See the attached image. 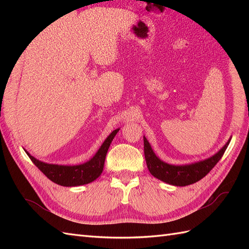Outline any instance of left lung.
Segmentation results:
<instances>
[{"instance_id":"1","label":"left lung","mask_w":249,"mask_h":249,"mask_svg":"<svg viewBox=\"0 0 249 249\" xmlns=\"http://www.w3.org/2000/svg\"><path fill=\"white\" fill-rule=\"evenodd\" d=\"M230 140L231 139L228 140V142L223 146V149H220L212 157L206 158L204 160L189 163V165L177 166L160 160L155 155V153L153 152L149 141L146 140L145 137H143L146 166L149 168V171L152 176L160 179V181L174 185V186H187V185L200 181L201 178H204L212 170L216 163L223 157L226 149L230 143Z\"/></svg>"}]
</instances>
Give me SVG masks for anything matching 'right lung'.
<instances>
[{
  "label": "right lung",
  "mask_w": 249,
  "mask_h": 249,
  "mask_svg": "<svg viewBox=\"0 0 249 249\" xmlns=\"http://www.w3.org/2000/svg\"><path fill=\"white\" fill-rule=\"evenodd\" d=\"M119 129L113 130L108 138L104 141L102 146L96 152L89 161L76 166H64V165H53V163H47L36 160L29 152L25 153L30 157V160L34 162V165L43 172L45 176L51 179L55 184L61 186L71 187L80 186V185L89 184L95 181L103 172L106 155H107L110 143L112 142L114 136L118 134Z\"/></svg>",
  "instance_id": "obj_1"
}]
</instances>
